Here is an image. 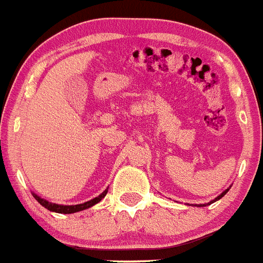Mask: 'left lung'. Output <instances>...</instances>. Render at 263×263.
I'll use <instances>...</instances> for the list:
<instances>
[{"label":"left lung","mask_w":263,"mask_h":263,"mask_svg":"<svg viewBox=\"0 0 263 263\" xmlns=\"http://www.w3.org/2000/svg\"><path fill=\"white\" fill-rule=\"evenodd\" d=\"M229 189H230V186H229V188H228V189H225V191H223L222 193H221V195H218V196H217V197L214 198V200L209 201V202H206V204H198V205L196 204V205H197V206H206V205H211V204H213V202H216L217 200H220V198H222L223 196L227 195V193H228V191H229Z\"/></svg>","instance_id":"1"}]
</instances>
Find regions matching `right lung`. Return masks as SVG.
I'll list each match as a JSON object with an SVG mask.
<instances>
[{"label":"right lung","instance_id":"right-lung-1","mask_svg":"<svg viewBox=\"0 0 263 263\" xmlns=\"http://www.w3.org/2000/svg\"><path fill=\"white\" fill-rule=\"evenodd\" d=\"M107 191H108V188L106 189L104 192H102L98 197L92 198V200L87 201V202H83V204H78V205H61V204H54V202H49L47 200H45V198L40 197V196L36 195V193H31V195L34 196V198H35L38 202H40L42 206H45L47 209V211L50 212H55V213H63V214H71V213H77V212H81V211H84V209H88V208L93 206L95 204H98V202H100V200L102 198H104V196L107 195Z\"/></svg>","mask_w":263,"mask_h":263}]
</instances>
